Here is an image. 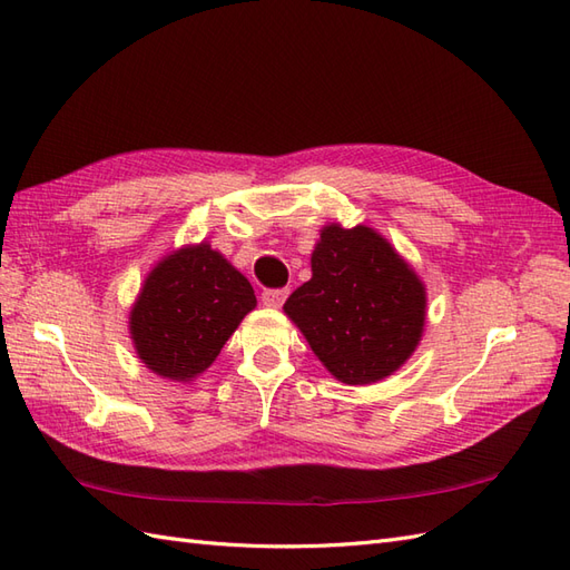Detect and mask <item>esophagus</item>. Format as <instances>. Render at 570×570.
<instances>
[{
	"mask_svg": "<svg viewBox=\"0 0 570 570\" xmlns=\"http://www.w3.org/2000/svg\"><path fill=\"white\" fill-rule=\"evenodd\" d=\"M285 299H287V289H285V287H278V289H264V295H262L264 306H271V308H281Z\"/></svg>",
	"mask_w": 570,
	"mask_h": 570,
	"instance_id": "1",
	"label": "esophagus"
}]
</instances>
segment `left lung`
Instances as JSON below:
<instances>
[{
    "instance_id": "1",
    "label": "left lung",
    "mask_w": 570,
    "mask_h": 570,
    "mask_svg": "<svg viewBox=\"0 0 570 570\" xmlns=\"http://www.w3.org/2000/svg\"><path fill=\"white\" fill-rule=\"evenodd\" d=\"M283 308L340 383L368 385L419 347L425 285L373 228L331 223L312 254V281Z\"/></svg>"
}]
</instances>
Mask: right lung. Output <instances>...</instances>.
I'll return each mask as SVG.
<instances>
[{
	"label": "right lung",
	"mask_w": 570,
	"mask_h": 570,
	"mask_svg": "<svg viewBox=\"0 0 570 570\" xmlns=\"http://www.w3.org/2000/svg\"><path fill=\"white\" fill-rule=\"evenodd\" d=\"M256 306L249 281L212 245H189L151 268L130 312L142 364L187 383L209 368L235 327Z\"/></svg>",
	"instance_id": "add662e5"
}]
</instances>
